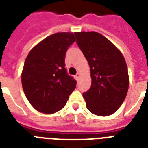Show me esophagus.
<instances>
[{"mask_svg": "<svg viewBox=\"0 0 148 148\" xmlns=\"http://www.w3.org/2000/svg\"><path fill=\"white\" fill-rule=\"evenodd\" d=\"M80 77H81V74H80V73H77V74H76V76H75V78H76L77 80H79Z\"/></svg>", "mask_w": 148, "mask_h": 148, "instance_id": "esophagus-1", "label": "esophagus"}]
</instances>
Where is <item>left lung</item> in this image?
Listing matches in <instances>:
<instances>
[{"label": "left lung", "mask_w": 148, "mask_h": 148, "mask_svg": "<svg viewBox=\"0 0 148 148\" xmlns=\"http://www.w3.org/2000/svg\"><path fill=\"white\" fill-rule=\"evenodd\" d=\"M74 34L90 67L91 86L83 94L86 107L94 114L109 116L118 110L127 94L129 76L125 59L121 51L101 34Z\"/></svg>", "instance_id": "obj_1"}]
</instances>
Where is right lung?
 <instances>
[{"instance_id": "1", "label": "right lung", "mask_w": 148, "mask_h": 148, "mask_svg": "<svg viewBox=\"0 0 148 148\" xmlns=\"http://www.w3.org/2000/svg\"><path fill=\"white\" fill-rule=\"evenodd\" d=\"M71 32H59L45 38L31 50L24 61L21 83L34 109L51 114L65 106L76 88V81L65 68L68 47L75 41Z\"/></svg>"}]
</instances>
